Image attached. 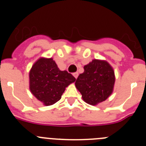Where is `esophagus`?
I'll return each mask as SVG.
<instances>
[{
  "instance_id": "34e87169",
  "label": "esophagus",
  "mask_w": 146,
  "mask_h": 146,
  "mask_svg": "<svg viewBox=\"0 0 146 146\" xmlns=\"http://www.w3.org/2000/svg\"><path fill=\"white\" fill-rule=\"evenodd\" d=\"M73 76L76 78H77L78 76V72H76V73H73Z\"/></svg>"
}]
</instances>
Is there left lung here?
I'll return each mask as SVG.
<instances>
[{"label":"left lung","instance_id":"left-lung-1","mask_svg":"<svg viewBox=\"0 0 146 146\" xmlns=\"http://www.w3.org/2000/svg\"><path fill=\"white\" fill-rule=\"evenodd\" d=\"M114 82V72L111 66L107 61L94 59L84 66V72L79 75L75 84L82 100L96 105L112 93Z\"/></svg>","mask_w":146,"mask_h":146}]
</instances>
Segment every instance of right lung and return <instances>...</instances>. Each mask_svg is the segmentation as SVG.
I'll return each instance as SVG.
<instances>
[{
    "label": "right lung",
    "mask_w": 146,
    "mask_h": 146,
    "mask_svg": "<svg viewBox=\"0 0 146 146\" xmlns=\"http://www.w3.org/2000/svg\"><path fill=\"white\" fill-rule=\"evenodd\" d=\"M75 80L72 74L60 70L51 58H39L29 72L30 91L46 106L59 100L66 87Z\"/></svg>",
    "instance_id": "1"
}]
</instances>
